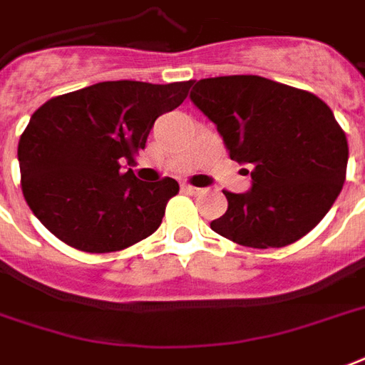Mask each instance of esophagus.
I'll return each instance as SVG.
<instances>
[{
	"instance_id": "esophagus-1",
	"label": "esophagus",
	"mask_w": 365,
	"mask_h": 365,
	"mask_svg": "<svg viewBox=\"0 0 365 365\" xmlns=\"http://www.w3.org/2000/svg\"><path fill=\"white\" fill-rule=\"evenodd\" d=\"M182 190L188 194H200L202 188H198V186H192V185H182Z\"/></svg>"
}]
</instances>
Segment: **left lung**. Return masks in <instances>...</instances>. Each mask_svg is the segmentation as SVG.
Listing matches in <instances>:
<instances>
[{
  "instance_id": "left-lung-1",
  "label": "left lung",
  "mask_w": 365,
  "mask_h": 365,
  "mask_svg": "<svg viewBox=\"0 0 365 365\" xmlns=\"http://www.w3.org/2000/svg\"><path fill=\"white\" fill-rule=\"evenodd\" d=\"M192 85V103L217 126L231 159L252 167L251 190H223L227 212L210 227L252 249H278L307 235L346 179V134L329 105L260 76Z\"/></svg>"
}]
</instances>
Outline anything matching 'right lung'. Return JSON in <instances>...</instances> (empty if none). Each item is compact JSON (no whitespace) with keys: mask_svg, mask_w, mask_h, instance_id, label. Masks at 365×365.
<instances>
[{"mask_svg":"<svg viewBox=\"0 0 365 365\" xmlns=\"http://www.w3.org/2000/svg\"><path fill=\"white\" fill-rule=\"evenodd\" d=\"M190 87L103 81L34 110L17 155L23 196L42 225L85 252L124 251L150 237L179 182H143L122 163L134 161L157 116L177 108Z\"/></svg>","mask_w":365,"mask_h":365,"instance_id":"add662e5","label":"right lung"}]
</instances>
